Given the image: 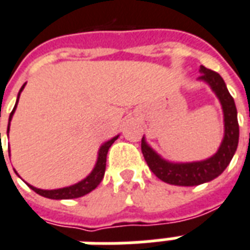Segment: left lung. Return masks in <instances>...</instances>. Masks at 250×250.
Segmentation results:
<instances>
[{
  "mask_svg": "<svg viewBox=\"0 0 250 250\" xmlns=\"http://www.w3.org/2000/svg\"><path fill=\"white\" fill-rule=\"evenodd\" d=\"M200 77L197 81L207 83L214 95L219 99L224 115V138L219 149L210 158L199 162L176 163L162 158L155 149L147 143L143 136L142 152L148 164L149 169L163 180L172 186L193 187L208 183L220 176L228 167L238 146V122L237 110L232 95L229 94L227 84L220 74L209 68L200 66Z\"/></svg>",
  "mask_w": 250,
  "mask_h": 250,
  "instance_id": "obj_1",
  "label": "left lung"
}]
</instances>
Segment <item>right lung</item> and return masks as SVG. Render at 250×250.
<instances>
[{
	"instance_id": "obj_1",
	"label": "right lung",
	"mask_w": 250,
	"mask_h": 250,
	"mask_svg": "<svg viewBox=\"0 0 250 250\" xmlns=\"http://www.w3.org/2000/svg\"><path fill=\"white\" fill-rule=\"evenodd\" d=\"M25 86H26V83H23V86H22L20 92H18L16 106H14L13 111L10 112V116H9V123H7V136H9V130H10V122H12L13 115H14V112H16L17 104H18V101H20V95H21L22 90L25 88ZM118 138H119V135H116V136H114L112 139L107 140V142H104V143L102 144L101 148H99V151H98L97 163H95V166H94V168H92V171L90 172V173H88L87 176L84 177L83 180H81V182L75 183V184H73V186L58 188V189H41V188H36V187L30 186V184H27V183L26 184L30 187L33 191L37 192L38 195L43 196V197H47V199H53V200L77 199V197H81V196L87 195V193L94 191V189L99 186V183L102 182V179H103V176H104L107 152H108V149H110V147L112 146V143H114ZM0 139H1V132H0ZM9 156H10V155H9ZM14 172L17 173L16 169H14Z\"/></svg>"
}]
</instances>
